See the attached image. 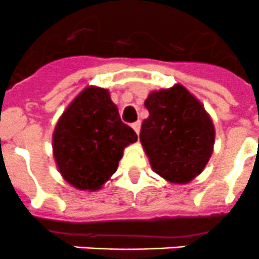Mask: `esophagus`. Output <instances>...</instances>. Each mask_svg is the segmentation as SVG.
Returning <instances> with one entry per match:
<instances>
[{"instance_id":"obj_1","label":"esophagus","mask_w":259,"mask_h":259,"mask_svg":"<svg viewBox=\"0 0 259 259\" xmlns=\"http://www.w3.org/2000/svg\"><path fill=\"white\" fill-rule=\"evenodd\" d=\"M140 127H141V122H140V120H137V122L132 123V128H134L135 132H136L137 135L140 134Z\"/></svg>"}]
</instances>
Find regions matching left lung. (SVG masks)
Wrapping results in <instances>:
<instances>
[{
	"label": "left lung",
	"mask_w": 259,
	"mask_h": 259,
	"mask_svg": "<svg viewBox=\"0 0 259 259\" xmlns=\"http://www.w3.org/2000/svg\"><path fill=\"white\" fill-rule=\"evenodd\" d=\"M140 141L155 174L187 184L202 172L214 150L215 128L203 105L182 84L153 91Z\"/></svg>",
	"instance_id": "8db88e82"
}]
</instances>
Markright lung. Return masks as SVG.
Wrapping results in <instances>:
<instances>
[{
	"instance_id": "add662e5",
	"label": "right lung",
	"mask_w": 259,
	"mask_h": 259,
	"mask_svg": "<svg viewBox=\"0 0 259 259\" xmlns=\"http://www.w3.org/2000/svg\"><path fill=\"white\" fill-rule=\"evenodd\" d=\"M136 132L120 120L107 89L87 87L53 132V155L62 178L80 191H98L113 176Z\"/></svg>"
}]
</instances>
